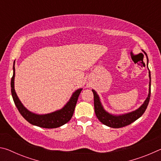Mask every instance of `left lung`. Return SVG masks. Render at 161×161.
Listing matches in <instances>:
<instances>
[{"label":"left lung","mask_w":161,"mask_h":161,"mask_svg":"<svg viewBox=\"0 0 161 161\" xmlns=\"http://www.w3.org/2000/svg\"><path fill=\"white\" fill-rule=\"evenodd\" d=\"M146 54L147 58V64L148 62V58L147 54ZM149 70V69H148ZM149 74V92L148 97L146 98L145 102L141 107L137 108V109L131 111V112L124 114H120V115H114V114H109L107 112L104 108H103V106L101 103V101L99 99V95L95 92L94 89H92L94 94V111L95 114L97 117V119L102 122L103 124L106 125L108 127L111 128H121L124 126H126L127 125H129L136 120L139 119L140 117L143 115V113L145 112L147 107H148L150 97H151V72L150 70L148 71Z\"/></svg>","instance_id":"left-lung-1"}]
</instances>
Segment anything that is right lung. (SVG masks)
I'll return each mask as SVG.
<instances>
[{"label": "right lung", "mask_w": 161, "mask_h": 161, "mask_svg": "<svg viewBox=\"0 0 161 161\" xmlns=\"http://www.w3.org/2000/svg\"><path fill=\"white\" fill-rule=\"evenodd\" d=\"M15 64V62H14ZM13 75L11 79V94L13 101L19 112L24 119L30 124L35 126L45 128V129H54L62 126L67 124L73 116L74 111L77 104L78 97L80 96L82 89H78L74 93L66 104L61 109L46 114H37L32 113L27 109L19 99L17 94L15 91L14 80H15V64H13Z\"/></svg>", "instance_id": "add662e5"}]
</instances>
